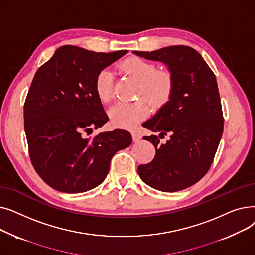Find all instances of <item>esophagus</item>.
I'll use <instances>...</instances> for the list:
<instances>
[{"label": "esophagus", "mask_w": 255, "mask_h": 255, "mask_svg": "<svg viewBox=\"0 0 255 255\" xmlns=\"http://www.w3.org/2000/svg\"><path fill=\"white\" fill-rule=\"evenodd\" d=\"M132 139L134 142H138L141 139V135L138 132H132Z\"/></svg>", "instance_id": "obj_1"}]
</instances>
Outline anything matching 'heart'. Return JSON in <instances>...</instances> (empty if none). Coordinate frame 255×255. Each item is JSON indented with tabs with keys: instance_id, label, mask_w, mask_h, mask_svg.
Here are the masks:
<instances>
[{
	"instance_id": "b5f03b06",
	"label": "heart",
	"mask_w": 255,
	"mask_h": 255,
	"mask_svg": "<svg viewBox=\"0 0 255 255\" xmlns=\"http://www.w3.org/2000/svg\"><path fill=\"white\" fill-rule=\"evenodd\" d=\"M120 69L137 82V95L149 100L154 106L165 105L173 91V78L167 70H157L154 63L137 57H131L120 64ZM114 74L110 68L100 70L94 82V90L98 99L106 103L113 98ZM150 113V105L144 99L133 102H118L109 110V117L114 126L133 129Z\"/></svg>"
}]
</instances>
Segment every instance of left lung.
<instances>
[{
	"mask_svg": "<svg viewBox=\"0 0 255 255\" xmlns=\"http://www.w3.org/2000/svg\"><path fill=\"white\" fill-rule=\"evenodd\" d=\"M134 55L167 66L173 78L169 101L142 125L169 134L165 143L157 135L145 136L156 149L154 159L137 168L152 188L176 192L197 183L208 172L222 133L223 115L215 74L192 47L175 45Z\"/></svg>",
	"mask_w": 255,
	"mask_h": 255,
	"instance_id": "obj_1",
	"label": "left lung"
}]
</instances>
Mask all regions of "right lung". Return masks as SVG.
Returning <instances> with one entry per match:
<instances>
[{"label":"right lung","instance_id":"right-lung-1","mask_svg":"<svg viewBox=\"0 0 255 255\" xmlns=\"http://www.w3.org/2000/svg\"><path fill=\"white\" fill-rule=\"evenodd\" d=\"M127 52L64 45L37 70L24 102V131L32 164L51 188L66 193L95 188L113 156L131 144L130 133L121 129L83 136L109 121L94 90L98 72Z\"/></svg>","mask_w":255,"mask_h":255}]
</instances>
